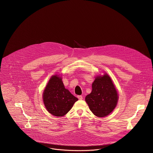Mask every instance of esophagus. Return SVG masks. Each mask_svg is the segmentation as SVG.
<instances>
[{
    "instance_id": "obj_1",
    "label": "esophagus",
    "mask_w": 153,
    "mask_h": 153,
    "mask_svg": "<svg viewBox=\"0 0 153 153\" xmlns=\"http://www.w3.org/2000/svg\"><path fill=\"white\" fill-rule=\"evenodd\" d=\"M77 97H78V98L79 100H82V99L83 98H82V96H81V95H78Z\"/></svg>"
}]
</instances>
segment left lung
Returning a JSON list of instances; mask_svg holds the SVG:
<instances>
[{
	"label": "left lung",
	"mask_w": 153,
	"mask_h": 153,
	"mask_svg": "<svg viewBox=\"0 0 153 153\" xmlns=\"http://www.w3.org/2000/svg\"><path fill=\"white\" fill-rule=\"evenodd\" d=\"M92 92L85 101L92 113L98 117L108 115L115 108L118 94L111 79L107 74L97 77L92 85Z\"/></svg>",
	"instance_id": "left-lung-1"
}]
</instances>
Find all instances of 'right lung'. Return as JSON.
<instances>
[{
  "instance_id": "obj_1",
  "label": "right lung",
  "mask_w": 153,
  "mask_h": 153,
  "mask_svg": "<svg viewBox=\"0 0 153 153\" xmlns=\"http://www.w3.org/2000/svg\"><path fill=\"white\" fill-rule=\"evenodd\" d=\"M45 107L51 114L62 117L72 108L78 98L65 89L62 79L57 75L52 76L43 94Z\"/></svg>"
}]
</instances>
